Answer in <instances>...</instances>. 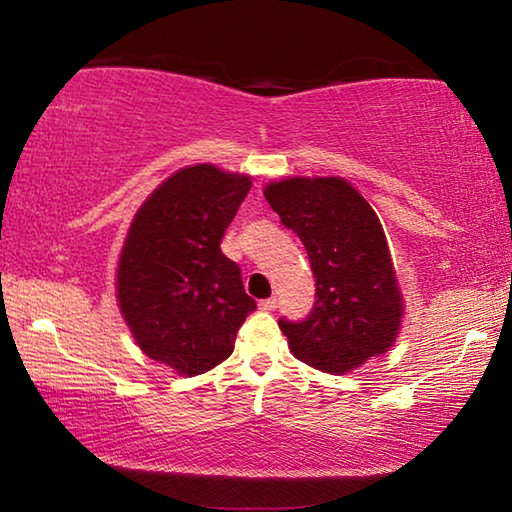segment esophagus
Segmentation results:
<instances>
[{
  "instance_id": "obj_1",
  "label": "esophagus",
  "mask_w": 512,
  "mask_h": 512,
  "mask_svg": "<svg viewBox=\"0 0 512 512\" xmlns=\"http://www.w3.org/2000/svg\"><path fill=\"white\" fill-rule=\"evenodd\" d=\"M259 309H262V311H275L277 309V300L275 298H266V300L259 302Z\"/></svg>"
}]
</instances>
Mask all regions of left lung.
<instances>
[{
  "mask_svg": "<svg viewBox=\"0 0 512 512\" xmlns=\"http://www.w3.org/2000/svg\"><path fill=\"white\" fill-rule=\"evenodd\" d=\"M264 196L305 244L316 302L305 320L280 318L293 357L345 375L397 339L402 291L375 210L343 178H287Z\"/></svg>",
  "mask_w": 512,
  "mask_h": 512,
  "instance_id": "8db88e82",
  "label": "left lung"
}]
</instances>
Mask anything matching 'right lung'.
<instances>
[{
  "label": "right lung",
  "mask_w": 512,
  "mask_h": 512,
  "mask_svg": "<svg viewBox=\"0 0 512 512\" xmlns=\"http://www.w3.org/2000/svg\"><path fill=\"white\" fill-rule=\"evenodd\" d=\"M248 192L241 173L214 164L180 169L146 198L121 248V316L146 357L178 375H201L228 359L257 307L239 266L221 253Z\"/></svg>",
  "instance_id": "right-lung-1"
}]
</instances>
